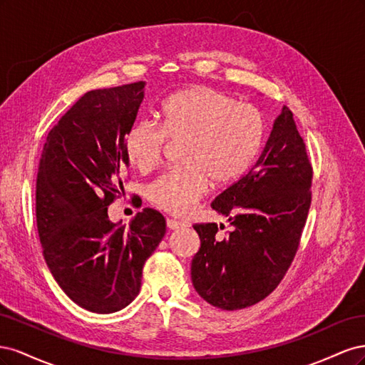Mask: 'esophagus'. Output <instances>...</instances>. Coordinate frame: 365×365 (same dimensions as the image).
<instances>
[{
	"label": "esophagus",
	"instance_id": "esophagus-1",
	"mask_svg": "<svg viewBox=\"0 0 365 365\" xmlns=\"http://www.w3.org/2000/svg\"><path fill=\"white\" fill-rule=\"evenodd\" d=\"M165 224H168L169 230H180V228L185 227L182 222H180V220H175V219H168L165 220Z\"/></svg>",
	"mask_w": 365,
	"mask_h": 365
}]
</instances>
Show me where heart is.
<instances>
[{"label":"heart","instance_id":"b5f03b06","mask_svg":"<svg viewBox=\"0 0 365 365\" xmlns=\"http://www.w3.org/2000/svg\"><path fill=\"white\" fill-rule=\"evenodd\" d=\"M264 118L257 108L210 86L172 94L161 109V126L140 121L125 137L126 157L141 173L160 168L170 143H182L184 165L149 185V201L165 213L184 216L208 192L210 182L228 185L257 160L264 141Z\"/></svg>","mask_w":365,"mask_h":365}]
</instances>
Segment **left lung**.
Segmentation results:
<instances>
[{"instance_id": "1", "label": "left lung", "mask_w": 365, "mask_h": 365, "mask_svg": "<svg viewBox=\"0 0 365 365\" xmlns=\"http://www.w3.org/2000/svg\"><path fill=\"white\" fill-rule=\"evenodd\" d=\"M311 184L306 145L283 106L257 163L212 202L228 217L230 235L217 239L213 222L193 225L201 248L192 260V282L207 303L237 311L277 288L300 244Z\"/></svg>"}]
</instances>
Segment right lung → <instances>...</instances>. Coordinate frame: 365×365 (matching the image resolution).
<instances>
[{
	"mask_svg": "<svg viewBox=\"0 0 365 365\" xmlns=\"http://www.w3.org/2000/svg\"><path fill=\"white\" fill-rule=\"evenodd\" d=\"M146 82L83 94L50 132L36 180V224L47 267L71 300L113 314L138 295L145 262L160 245L165 219L143 208L129 227L108 207L123 190L125 137Z\"/></svg>",
	"mask_w": 365,
	"mask_h": 365,
	"instance_id": "add662e5",
	"label": "right lung"
}]
</instances>
